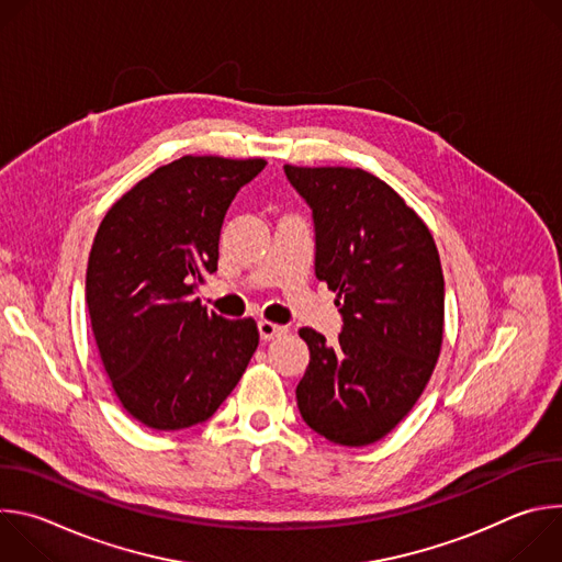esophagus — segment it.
<instances>
[{
	"instance_id": "1",
	"label": "esophagus",
	"mask_w": 562,
	"mask_h": 562,
	"mask_svg": "<svg viewBox=\"0 0 562 562\" xmlns=\"http://www.w3.org/2000/svg\"><path fill=\"white\" fill-rule=\"evenodd\" d=\"M258 329H260V338L267 342V340H273L282 334H286V327L284 325H276L271 323V319H260L258 323Z\"/></svg>"
}]
</instances>
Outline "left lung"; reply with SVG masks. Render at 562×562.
Listing matches in <instances>:
<instances>
[{"label":"left lung","instance_id":"obj_1","mask_svg":"<svg viewBox=\"0 0 562 562\" xmlns=\"http://www.w3.org/2000/svg\"><path fill=\"white\" fill-rule=\"evenodd\" d=\"M284 173L313 211L315 276L336 291V345L308 327L295 389L302 420L345 447L384 438L414 409L442 347L445 278L423 217L380 178L349 167Z\"/></svg>","mask_w":562,"mask_h":562}]
</instances>
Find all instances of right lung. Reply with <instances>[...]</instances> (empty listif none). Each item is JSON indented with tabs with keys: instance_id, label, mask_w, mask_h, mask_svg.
Listing matches in <instances>:
<instances>
[{
	"instance_id": "add662e5",
	"label": "right lung",
	"mask_w": 562,
	"mask_h": 562,
	"mask_svg": "<svg viewBox=\"0 0 562 562\" xmlns=\"http://www.w3.org/2000/svg\"><path fill=\"white\" fill-rule=\"evenodd\" d=\"M262 157L184 155L155 169L104 215L87 304L111 386L137 423L178 431L211 418L258 349L254 317L226 319L193 297L217 271L220 228Z\"/></svg>"
}]
</instances>
